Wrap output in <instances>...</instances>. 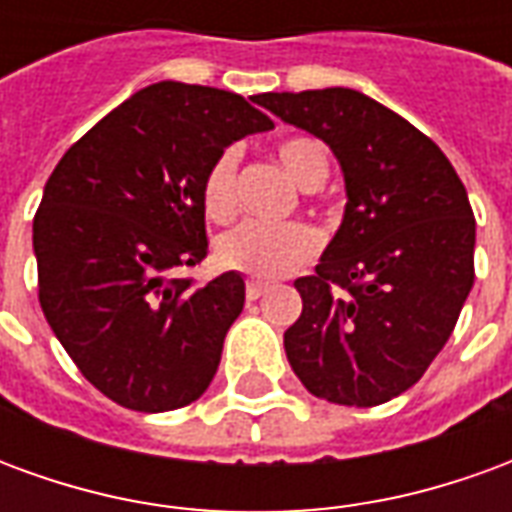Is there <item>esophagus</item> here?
Masks as SVG:
<instances>
[{
    "instance_id": "esophagus-1",
    "label": "esophagus",
    "mask_w": 512,
    "mask_h": 512,
    "mask_svg": "<svg viewBox=\"0 0 512 512\" xmlns=\"http://www.w3.org/2000/svg\"><path fill=\"white\" fill-rule=\"evenodd\" d=\"M266 290H268V282H257V279H249V282H246V299H249V301L260 299V296H263Z\"/></svg>"
}]
</instances>
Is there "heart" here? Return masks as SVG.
<instances>
[{
  "label": "heart",
  "mask_w": 512,
  "mask_h": 512,
  "mask_svg": "<svg viewBox=\"0 0 512 512\" xmlns=\"http://www.w3.org/2000/svg\"><path fill=\"white\" fill-rule=\"evenodd\" d=\"M282 167L301 189H318L329 178V150L321 139L293 136L277 147ZM235 175H238V153L224 150L216 158L202 180V208L205 213L224 222L235 211ZM219 260L227 268L244 271L260 279L285 277L290 271L304 266L318 252V235L301 222L266 224L244 222L219 238Z\"/></svg>",
  "instance_id": "1"
}]
</instances>
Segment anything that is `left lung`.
<instances>
[{
    "label": "left lung",
    "instance_id": "8db88e82",
    "mask_svg": "<svg viewBox=\"0 0 512 512\" xmlns=\"http://www.w3.org/2000/svg\"><path fill=\"white\" fill-rule=\"evenodd\" d=\"M332 147L345 213L312 277L285 354L315 397L370 408L414 386L450 340L474 285V213L439 145L348 87L257 95Z\"/></svg>",
    "mask_w": 512,
    "mask_h": 512
}]
</instances>
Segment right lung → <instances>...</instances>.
Returning a JSON list of instances; mask_svg holds the SVG:
<instances>
[{
  "label": "right lung",
  "instance_id": "right-lung-1",
  "mask_svg": "<svg viewBox=\"0 0 512 512\" xmlns=\"http://www.w3.org/2000/svg\"><path fill=\"white\" fill-rule=\"evenodd\" d=\"M255 101V98H252ZM271 117L246 98L150 84L71 145L32 222L38 299L82 376L131 411H172L208 389L244 277H172L208 255L202 180Z\"/></svg>",
  "mask_w": 512,
  "mask_h": 512
}]
</instances>
